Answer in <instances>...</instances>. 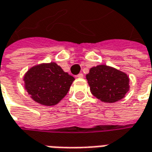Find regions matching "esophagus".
<instances>
[{
	"instance_id": "34e87169",
	"label": "esophagus",
	"mask_w": 152,
	"mask_h": 152,
	"mask_svg": "<svg viewBox=\"0 0 152 152\" xmlns=\"http://www.w3.org/2000/svg\"><path fill=\"white\" fill-rule=\"evenodd\" d=\"M76 77H78V78H83V77H84V75H83L82 73H80V74H78V75L76 76Z\"/></svg>"
}]
</instances>
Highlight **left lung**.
Masks as SVG:
<instances>
[{
	"label": "left lung",
	"mask_w": 152,
	"mask_h": 152,
	"mask_svg": "<svg viewBox=\"0 0 152 152\" xmlns=\"http://www.w3.org/2000/svg\"><path fill=\"white\" fill-rule=\"evenodd\" d=\"M86 79L93 95L104 102H117L129 89L127 74L107 65L90 68Z\"/></svg>",
	"instance_id": "8db88e82"
}]
</instances>
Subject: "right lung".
Segmentation results:
<instances>
[{
	"label": "right lung",
	"mask_w": 152,
	"mask_h": 152,
	"mask_svg": "<svg viewBox=\"0 0 152 152\" xmlns=\"http://www.w3.org/2000/svg\"><path fill=\"white\" fill-rule=\"evenodd\" d=\"M74 80L55 63L32 66L23 77L28 94L35 102L45 106L58 103L66 95Z\"/></svg>",
	"instance_id": "add662e5"
}]
</instances>
